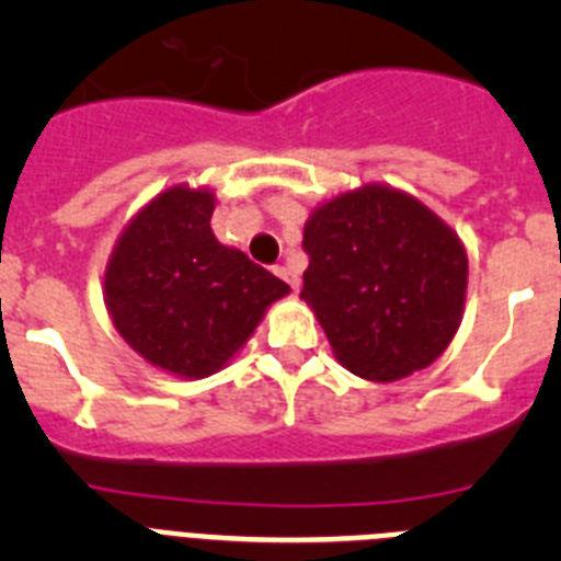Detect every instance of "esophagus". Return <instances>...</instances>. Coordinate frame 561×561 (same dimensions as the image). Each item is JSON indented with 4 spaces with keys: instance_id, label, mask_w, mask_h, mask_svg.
<instances>
[{
    "instance_id": "34e87169",
    "label": "esophagus",
    "mask_w": 561,
    "mask_h": 561,
    "mask_svg": "<svg viewBox=\"0 0 561 561\" xmlns=\"http://www.w3.org/2000/svg\"><path fill=\"white\" fill-rule=\"evenodd\" d=\"M275 272H277V275H280V277H284V280L291 286V289H295V291L300 289V272H297V266H291L289 261H286V264L277 266Z\"/></svg>"
}]
</instances>
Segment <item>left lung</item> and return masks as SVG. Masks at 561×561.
<instances>
[{"label":"left lung","mask_w":561,"mask_h":561,"mask_svg":"<svg viewBox=\"0 0 561 561\" xmlns=\"http://www.w3.org/2000/svg\"><path fill=\"white\" fill-rule=\"evenodd\" d=\"M304 297L336 359L393 381L438 359L460 325L466 252L419 199L368 185L329 202L304 230Z\"/></svg>","instance_id":"obj_1"}]
</instances>
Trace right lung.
<instances>
[{"instance_id": "right-lung-1", "label": "right lung", "mask_w": 561, "mask_h": 561, "mask_svg": "<svg viewBox=\"0 0 561 561\" xmlns=\"http://www.w3.org/2000/svg\"><path fill=\"white\" fill-rule=\"evenodd\" d=\"M213 193L171 187L126 227L106 266V306L142 359L210 376L289 286L210 230Z\"/></svg>"}]
</instances>
